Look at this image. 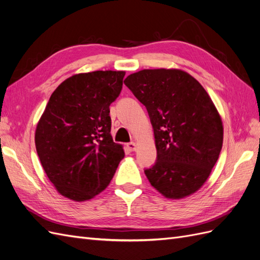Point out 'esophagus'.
Returning a JSON list of instances; mask_svg holds the SVG:
<instances>
[{"mask_svg": "<svg viewBox=\"0 0 260 260\" xmlns=\"http://www.w3.org/2000/svg\"><path fill=\"white\" fill-rule=\"evenodd\" d=\"M126 147H127V149L129 150V151H135L136 148H137L135 142H133V141H132V142H128V144L126 145Z\"/></svg>", "mask_w": 260, "mask_h": 260, "instance_id": "esophagus-1", "label": "esophagus"}]
</instances>
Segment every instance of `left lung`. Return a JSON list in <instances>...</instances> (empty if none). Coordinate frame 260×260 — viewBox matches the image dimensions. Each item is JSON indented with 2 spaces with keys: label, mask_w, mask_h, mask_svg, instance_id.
<instances>
[{
  "label": "left lung",
  "mask_w": 260,
  "mask_h": 260,
  "mask_svg": "<svg viewBox=\"0 0 260 260\" xmlns=\"http://www.w3.org/2000/svg\"><path fill=\"white\" fill-rule=\"evenodd\" d=\"M124 84L146 107L153 127L156 160L145 169L150 183L170 199L193 193L208 178L222 147V122L211 97L177 69L141 70Z\"/></svg>",
  "instance_id": "obj_1"
}]
</instances>
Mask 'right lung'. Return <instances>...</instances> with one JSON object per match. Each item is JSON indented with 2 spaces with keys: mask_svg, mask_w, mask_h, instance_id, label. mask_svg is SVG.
Listing matches in <instances>:
<instances>
[{
  "mask_svg": "<svg viewBox=\"0 0 260 260\" xmlns=\"http://www.w3.org/2000/svg\"><path fill=\"white\" fill-rule=\"evenodd\" d=\"M124 71L72 75L58 86L36 131V147L47 177L60 194L85 201L111 181L124 157L110 134V105Z\"/></svg>",
  "mask_w": 260,
  "mask_h": 260,
  "instance_id": "obj_1",
  "label": "right lung"
}]
</instances>
